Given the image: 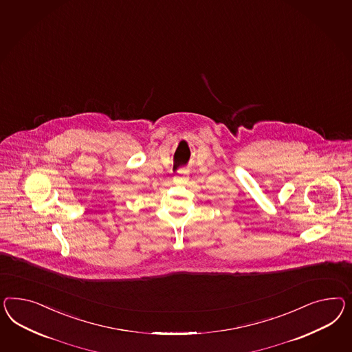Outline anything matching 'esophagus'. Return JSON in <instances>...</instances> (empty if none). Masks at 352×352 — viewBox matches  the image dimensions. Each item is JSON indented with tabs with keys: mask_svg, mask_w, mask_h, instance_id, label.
Returning a JSON list of instances; mask_svg holds the SVG:
<instances>
[{
	"mask_svg": "<svg viewBox=\"0 0 352 352\" xmlns=\"http://www.w3.org/2000/svg\"><path fill=\"white\" fill-rule=\"evenodd\" d=\"M187 181H188L187 175H181V177H175L174 178V182H177V183H186Z\"/></svg>",
	"mask_w": 352,
	"mask_h": 352,
	"instance_id": "1",
	"label": "esophagus"
}]
</instances>
